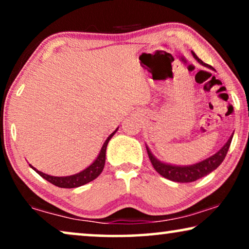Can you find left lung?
I'll return each mask as SVG.
<instances>
[{
  "label": "left lung",
  "instance_id": "obj_1",
  "mask_svg": "<svg viewBox=\"0 0 249 249\" xmlns=\"http://www.w3.org/2000/svg\"><path fill=\"white\" fill-rule=\"evenodd\" d=\"M192 54L196 59L197 62L207 68V69L215 71L213 67L204 63L203 61L193 52V51H192ZM232 137H233V134L230 136V138L228 139V142L215 153V154H213L212 156H210V158H207L205 160H203V161L195 163V164H192V165H176V164H170V163L162 162L160 161L159 159L155 158L154 154L151 152V149L148 148L147 145H146V149H147L148 158L151 160L153 166H154V169L162 177H164V178L172 180V181H176V182H193V181H196L197 179L203 178V177H205L209 175V173L214 171V170H215L217 166L223 162V160L226 158L228 153V149L230 147Z\"/></svg>",
  "mask_w": 249,
  "mask_h": 249
}]
</instances>
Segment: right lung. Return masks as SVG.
Wrapping results in <instances>:
<instances>
[{"mask_svg": "<svg viewBox=\"0 0 249 249\" xmlns=\"http://www.w3.org/2000/svg\"><path fill=\"white\" fill-rule=\"evenodd\" d=\"M117 128L115 130L112 132V134L107 138V141L104 142L103 146H102L100 153H98L97 158L94 160V162L91 163L89 166H87L86 169H84L83 171L76 173V175L72 176H67V177H54L46 175L42 171H38L36 168H34L32 164L30 168L38 173L40 177H43L44 179L47 180V181L53 183L54 186L60 187V188H77V187H80L83 185H86V183L93 181L94 179H96L98 176L101 175V172L103 171L104 164H105V153H107V147L110 139L113 137V135L118 131Z\"/></svg>", "mask_w": 249, "mask_h": 249, "instance_id": "right-lung-1", "label": "right lung"}]
</instances>
